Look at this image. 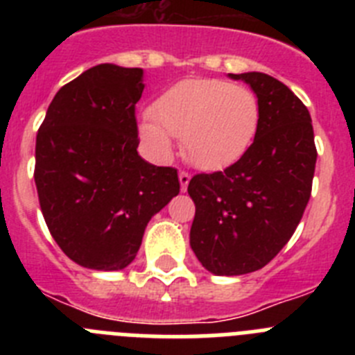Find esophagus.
<instances>
[{"mask_svg":"<svg viewBox=\"0 0 355 355\" xmlns=\"http://www.w3.org/2000/svg\"><path fill=\"white\" fill-rule=\"evenodd\" d=\"M180 183H181V190L183 192H187V188H188V183H190V174L184 171L180 172Z\"/></svg>","mask_w":355,"mask_h":355,"instance_id":"34e87169","label":"esophagus"}]
</instances>
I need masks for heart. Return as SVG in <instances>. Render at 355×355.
Returning a JSON list of instances; mask_svg holds the SVG:
<instances>
[{
    "mask_svg": "<svg viewBox=\"0 0 355 355\" xmlns=\"http://www.w3.org/2000/svg\"><path fill=\"white\" fill-rule=\"evenodd\" d=\"M140 124V137L155 155L172 153V137L196 167L218 171L245 155L259 126L256 94L215 78H187L165 90Z\"/></svg>",
    "mask_w": 355,
    "mask_h": 355,
    "instance_id": "heart-1",
    "label": "heart"
}]
</instances>
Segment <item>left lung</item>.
Listing matches in <instances>:
<instances>
[{
    "label": "left lung",
    "instance_id": "1",
    "mask_svg": "<svg viewBox=\"0 0 355 355\" xmlns=\"http://www.w3.org/2000/svg\"><path fill=\"white\" fill-rule=\"evenodd\" d=\"M229 76L254 90L259 126L236 163L188 183L190 245L215 275L256 272L277 256L309 202L316 165L311 115L299 97L263 72Z\"/></svg>",
    "mask_w": 355,
    "mask_h": 355
}]
</instances>
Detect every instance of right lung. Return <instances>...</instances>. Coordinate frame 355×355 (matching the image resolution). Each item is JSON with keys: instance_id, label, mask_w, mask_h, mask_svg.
Returning a JSON list of instances; mask_svg holds the SVG:
<instances>
[{"instance_id": "right-lung-1", "label": "right lung", "mask_w": 355, "mask_h": 355, "mask_svg": "<svg viewBox=\"0 0 355 355\" xmlns=\"http://www.w3.org/2000/svg\"><path fill=\"white\" fill-rule=\"evenodd\" d=\"M144 71L101 64L53 97L35 144V184L49 233L92 270L135 259L150 216L180 193L172 167L139 156L135 106Z\"/></svg>"}]
</instances>
